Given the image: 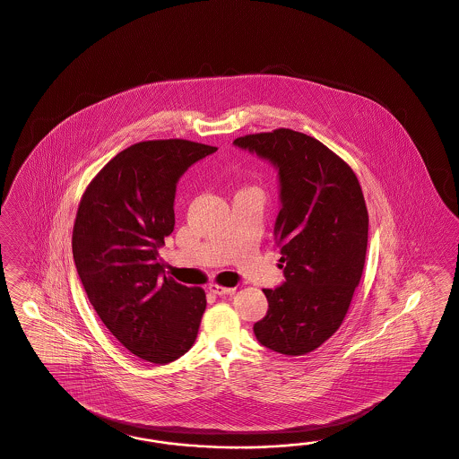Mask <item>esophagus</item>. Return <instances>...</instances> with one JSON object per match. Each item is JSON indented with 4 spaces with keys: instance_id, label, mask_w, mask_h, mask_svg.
<instances>
[{
    "instance_id": "1",
    "label": "esophagus",
    "mask_w": 459,
    "mask_h": 459,
    "mask_svg": "<svg viewBox=\"0 0 459 459\" xmlns=\"http://www.w3.org/2000/svg\"><path fill=\"white\" fill-rule=\"evenodd\" d=\"M208 290H210V293L219 295V297L234 293V288H227V286L217 285V283H212V285L208 286Z\"/></svg>"
}]
</instances>
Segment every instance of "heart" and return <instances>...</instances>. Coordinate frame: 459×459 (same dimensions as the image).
Returning a JSON list of instances; mask_svg holds the SVG:
<instances>
[{
	"label": "heart",
	"mask_w": 459,
	"mask_h": 459,
	"mask_svg": "<svg viewBox=\"0 0 459 459\" xmlns=\"http://www.w3.org/2000/svg\"><path fill=\"white\" fill-rule=\"evenodd\" d=\"M246 190H254V188H244V190H240V191H246Z\"/></svg>",
	"instance_id": "heart-1"
}]
</instances>
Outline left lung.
<instances>
[{
	"instance_id": "left-lung-1",
	"label": "left lung",
	"mask_w": 459,
	"mask_h": 459,
	"mask_svg": "<svg viewBox=\"0 0 459 459\" xmlns=\"http://www.w3.org/2000/svg\"><path fill=\"white\" fill-rule=\"evenodd\" d=\"M280 171L281 210L274 223L286 281L263 290L268 314L254 324L257 341L286 356L320 348L342 325L361 281L368 208L344 159L291 128L234 141Z\"/></svg>"
}]
</instances>
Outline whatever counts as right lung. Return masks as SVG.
I'll return each mask as SVG.
<instances>
[{
	"instance_id": "1",
	"label": "right lung",
	"mask_w": 459,
	"mask_h": 459,
	"mask_svg": "<svg viewBox=\"0 0 459 459\" xmlns=\"http://www.w3.org/2000/svg\"><path fill=\"white\" fill-rule=\"evenodd\" d=\"M215 151L185 139L134 143L81 196L73 229L81 283L107 329L149 363H171L198 335L205 291L166 276L158 249L173 232L179 176Z\"/></svg>"
}]
</instances>
